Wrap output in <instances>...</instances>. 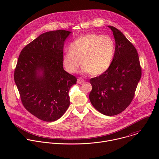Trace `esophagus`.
Instances as JSON below:
<instances>
[{"label":"esophagus","mask_w":159,"mask_h":159,"mask_svg":"<svg viewBox=\"0 0 159 159\" xmlns=\"http://www.w3.org/2000/svg\"><path fill=\"white\" fill-rule=\"evenodd\" d=\"M84 80L82 78H81V77H80V78H79L77 79V83L79 84H82L84 82Z\"/></svg>","instance_id":"34e87169"}]
</instances>
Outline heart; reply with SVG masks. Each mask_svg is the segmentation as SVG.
<instances>
[{"label":"heart","mask_w":159,"mask_h":159,"mask_svg":"<svg viewBox=\"0 0 159 159\" xmlns=\"http://www.w3.org/2000/svg\"><path fill=\"white\" fill-rule=\"evenodd\" d=\"M115 53V43L106 35L88 34L72 41L69 52L63 57V65L70 74L75 73L81 62L84 70L97 76L109 68Z\"/></svg>","instance_id":"obj_1"}]
</instances>
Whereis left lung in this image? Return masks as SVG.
Listing matches in <instances>:
<instances>
[{
    "label": "left lung",
    "instance_id": "left-lung-1",
    "mask_svg": "<svg viewBox=\"0 0 159 159\" xmlns=\"http://www.w3.org/2000/svg\"><path fill=\"white\" fill-rule=\"evenodd\" d=\"M115 39V51L109 69L90 82L93 89L89 99L102 114L115 116L123 111L132 101L142 76L137 50L116 28L108 26Z\"/></svg>",
    "mask_w": 159,
    "mask_h": 159
}]
</instances>
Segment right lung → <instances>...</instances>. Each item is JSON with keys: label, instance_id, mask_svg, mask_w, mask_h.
<instances>
[{"label": "right lung", "instance_id": "obj_1", "mask_svg": "<svg viewBox=\"0 0 159 159\" xmlns=\"http://www.w3.org/2000/svg\"><path fill=\"white\" fill-rule=\"evenodd\" d=\"M70 31L44 33L22 50L14 81L25 107L44 121L61 118L70 105L69 92L77 82L64 70L63 46Z\"/></svg>", "mask_w": 159, "mask_h": 159}]
</instances>
